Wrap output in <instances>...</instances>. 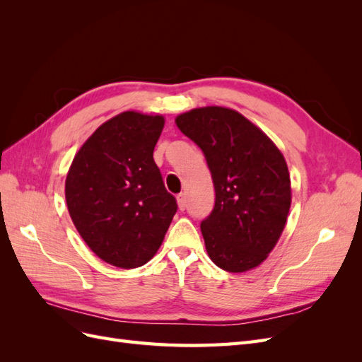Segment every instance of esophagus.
Wrapping results in <instances>:
<instances>
[{"label":"esophagus","instance_id":"1","mask_svg":"<svg viewBox=\"0 0 362 362\" xmlns=\"http://www.w3.org/2000/svg\"><path fill=\"white\" fill-rule=\"evenodd\" d=\"M177 201H178L180 210H181V211L185 210V194H184V193H180V194L177 196Z\"/></svg>","mask_w":362,"mask_h":362}]
</instances>
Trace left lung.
<instances>
[{"mask_svg": "<svg viewBox=\"0 0 362 362\" xmlns=\"http://www.w3.org/2000/svg\"><path fill=\"white\" fill-rule=\"evenodd\" d=\"M175 122L202 149L213 177L214 208L201 222L208 255L231 273L259 266L278 243L291 204L281 151L231 108H194Z\"/></svg>", "mask_w": 362, "mask_h": 362, "instance_id": "8db88e82", "label": "left lung"}]
</instances>
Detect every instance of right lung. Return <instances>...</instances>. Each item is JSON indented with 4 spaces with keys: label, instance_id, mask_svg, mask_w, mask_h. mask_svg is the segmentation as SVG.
Instances as JSON below:
<instances>
[{
    "label": "right lung",
    "instance_id": "right-lung-1",
    "mask_svg": "<svg viewBox=\"0 0 362 362\" xmlns=\"http://www.w3.org/2000/svg\"><path fill=\"white\" fill-rule=\"evenodd\" d=\"M163 116L124 112L86 140L66 177V204L84 242L108 264L134 269L157 254L178 210L154 161Z\"/></svg>",
    "mask_w": 362,
    "mask_h": 362
}]
</instances>
